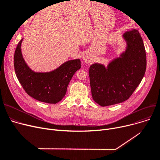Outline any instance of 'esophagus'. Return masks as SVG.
I'll use <instances>...</instances> for the list:
<instances>
[{
  "mask_svg": "<svg viewBox=\"0 0 160 160\" xmlns=\"http://www.w3.org/2000/svg\"><path fill=\"white\" fill-rule=\"evenodd\" d=\"M83 60H84L86 63H89V62H90V59H89V58H88L86 57V56H83Z\"/></svg>",
  "mask_w": 160,
  "mask_h": 160,
  "instance_id": "1",
  "label": "esophagus"
}]
</instances>
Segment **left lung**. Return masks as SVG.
I'll return each instance as SVG.
<instances>
[{
  "label": "left lung",
  "mask_w": 160,
  "mask_h": 160,
  "mask_svg": "<svg viewBox=\"0 0 160 160\" xmlns=\"http://www.w3.org/2000/svg\"><path fill=\"white\" fill-rule=\"evenodd\" d=\"M127 47L119 58L106 67L99 63L89 69L91 95L101 106L121 103L128 100L143 78L147 58L139 32L133 29L124 33Z\"/></svg>",
  "instance_id": "1"
}]
</instances>
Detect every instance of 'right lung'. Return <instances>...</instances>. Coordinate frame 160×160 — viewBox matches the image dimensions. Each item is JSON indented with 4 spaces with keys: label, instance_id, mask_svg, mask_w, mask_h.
Here are the masks:
<instances>
[{
    "label": "right lung",
    "instance_id": "1",
    "mask_svg": "<svg viewBox=\"0 0 160 160\" xmlns=\"http://www.w3.org/2000/svg\"><path fill=\"white\" fill-rule=\"evenodd\" d=\"M21 39L14 54V68L17 77L27 93L39 101L56 104L65 97L72 76L81 68L79 59L63 63L48 72H36L25 63L21 53Z\"/></svg>",
    "mask_w": 160,
    "mask_h": 160
}]
</instances>
